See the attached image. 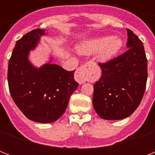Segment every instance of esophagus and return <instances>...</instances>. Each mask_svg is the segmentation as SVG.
<instances>
[{"instance_id": "1", "label": "esophagus", "mask_w": 155, "mask_h": 155, "mask_svg": "<svg viewBox=\"0 0 155 155\" xmlns=\"http://www.w3.org/2000/svg\"><path fill=\"white\" fill-rule=\"evenodd\" d=\"M89 68V63H87L82 67H80L76 70L75 74V79L80 84H82L86 81L87 78V71Z\"/></svg>"}]
</instances>
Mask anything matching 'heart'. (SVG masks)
I'll return each instance as SVG.
<instances>
[{
	"mask_svg": "<svg viewBox=\"0 0 155 155\" xmlns=\"http://www.w3.org/2000/svg\"><path fill=\"white\" fill-rule=\"evenodd\" d=\"M122 46V40L119 38L104 36L97 38L80 45L78 47V51L83 54H91L100 51L98 56L100 60L107 62L120 51Z\"/></svg>",
	"mask_w": 155,
	"mask_h": 155,
	"instance_id": "heart-1",
	"label": "heart"
}]
</instances>
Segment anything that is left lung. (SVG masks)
I'll return each mask as SVG.
<instances>
[{"mask_svg": "<svg viewBox=\"0 0 155 155\" xmlns=\"http://www.w3.org/2000/svg\"><path fill=\"white\" fill-rule=\"evenodd\" d=\"M128 51L99 63L102 74L93 85L92 104L100 117L120 120L130 117L142 101L147 80V59L142 42L127 29Z\"/></svg>", "mask_w": 155, "mask_h": 155, "instance_id": "1", "label": "left lung"}]
</instances>
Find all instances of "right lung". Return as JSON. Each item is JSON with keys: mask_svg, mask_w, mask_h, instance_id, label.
Here are the masks:
<instances>
[{"mask_svg": "<svg viewBox=\"0 0 155 155\" xmlns=\"http://www.w3.org/2000/svg\"><path fill=\"white\" fill-rule=\"evenodd\" d=\"M45 35V30L36 29L17 42L8 61V84L13 101L28 119L51 123L64 113L79 84L74 80L75 71L51 61L38 68L29 61L30 51Z\"/></svg>", "mask_w": 155, "mask_h": 155, "instance_id": "add662e5", "label": "right lung"}]
</instances>
